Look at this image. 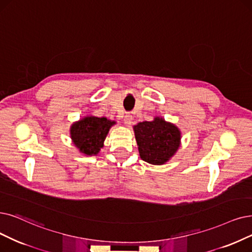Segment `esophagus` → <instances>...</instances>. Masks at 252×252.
Here are the masks:
<instances>
[{
    "label": "esophagus",
    "mask_w": 252,
    "mask_h": 252,
    "mask_svg": "<svg viewBox=\"0 0 252 252\" xmlns=\"http://www.w3.org/2000/svg\"><path fill=\"white\" fill-rule=\"evenodd\" d=\"M132 116L130 115V114H127L125 117H124V123H125V125L126 126H130L131 125V123H132Z\"/></svg>",
    "instance_id": "34e87169"
}]
</instances>
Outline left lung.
I'll return each instance as SVG.
<instances>
[{"mask_svg":"<svg viewBox=\"0 0 252 252\" xmlns=\"http://www.w3.org/2000/svg\"><path fill=\"white\" fill-rule=\"evenodd\" d=\"M139 156L146 162L161 165L172 158L180 147L181 131L177 126L156 117L133 127Z\"/></svg>","mask_w":252,"mask_h":252,"instance_id":"obj_1","label":"left lung"}]
</instances>
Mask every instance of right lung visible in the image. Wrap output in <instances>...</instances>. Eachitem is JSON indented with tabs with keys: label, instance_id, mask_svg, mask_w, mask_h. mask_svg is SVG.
<instances>
[{
	"label": "right lung",
	"instance_id": "right-lung-1",
	"mask_svg": "<svg viewBox=\"0 0 252 252\" xmlns=\"http://www.w3.org/2000/svg\"><path fill=\"white\" fill-rule=\"evenodd\" d=\"M116 122L106 118L87 116L70 127V135L80 153L87 156L97 155L103 147L110 127Z\"/></svg>",
	"mask_w": 252,
	"mask_h": 252
}]
</instances>
